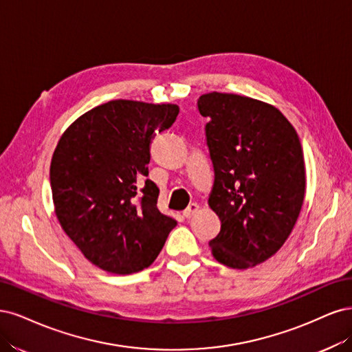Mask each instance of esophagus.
Segmentation results:
<instances>
[{"label": "esophagus", "mask_w": 352, "mask_h": 352, "mask_svg": "<svg viewBox=\"0 0 352 352\" xmlns=\"http://www.w3.org/2000/svg\"><path fill=\"white\" fill-rule=\"evenodd\" d=\"M200 208H199V205L197 203H191V205H188V208L183 212V214H184V218H187V219H190L192 214H195L197 210H199Z\"/></svg>", "instance_id": "1"}]
</instances>
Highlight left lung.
Segmentation results:
<instances>
[{
    "label": "left lung",
    "instance_id": "8db88e82",
    "mask_svg": "<svg viewBox=\"0 0 352 352\" xmlns=\"http://www.w3.org/2000/svg\"><path fill=\"white\" fill-rule=\"evenodd\" d=\"M197 108L209 118V206L221 219L212 254L232 269L253 267L279 250L301 212L305 168L298 134L278 108L253 98L212 92L199 98Z\"/></svg>",
    "mask_w": 352,
    "mask_h": 352
}]
</instances>
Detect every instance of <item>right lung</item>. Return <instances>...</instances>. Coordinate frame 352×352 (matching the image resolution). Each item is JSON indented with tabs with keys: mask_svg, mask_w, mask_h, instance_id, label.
<instances>
[{
	"mask_svg": "<svg viewBox=\"0 0 352 352\" xmlns=\"http://www.w3.org/2000/svg\"><path fill=\"white\" fill-rule=\"evenodd\" d=\"M174 104L109 100L87 111L56 144L50 179L61 228L90 263L129 275L151 266L177 221L157 209L149 174L156 131L174 124Z\"/></svg>",
	"mask_w": 352,
	"mask_h": 352,
	"instance_id": "add662e5",
	"label": "right lung"
}]
</instances>
